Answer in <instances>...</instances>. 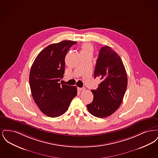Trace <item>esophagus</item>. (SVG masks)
<instances>
[{"mask_svg":"<svg viewBox=\"0 0 158 158\" xmlns=\"http://www.w3.org/2000/svg\"><path fill=\"white\" fill-rule=\"evenodd\" d=\"M77 90H79V92H82V91L85 90V88H78Z\"/></svg>","mask_w":158,"mask_h":158,"instance_id":"esophagus-1","label":"esophagus"}]
</instances>
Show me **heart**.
Returning a JSON list of instances; mask_svg holds the SVG:
<instances>
[{"mask_svg":"<svg viewBox=\"0 0 158 158\" xmlns=\"http://www.w3.org/2000/svg\"><path fill=\"white\" fill-rule=\"evenodd\" d=\"M94 52V47L90 43H84L83 44L80 53L81 54H92Z\"/></svg>","mask_w":158,"mask_h":158,"instance_id":"1","label":"heart"}]
</instances>
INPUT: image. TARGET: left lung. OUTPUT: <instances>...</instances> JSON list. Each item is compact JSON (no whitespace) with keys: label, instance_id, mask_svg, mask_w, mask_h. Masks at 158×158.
<instances>
[{"label":"left lung","instance_id":"8db88e82","mask_svg":"<svg viewBox=\"0 0 158 158\" xmlns=\"http://www.w3.org/2000/svg\"><path fill=\"white\" fill-rule=\"evenodd\" d=\"M94 77L102 82L97 89L91 90L92 102L86 105L95 117L105 118L113 114L120 106L127 86V76L120 57L107 45L100 49Z\"/></svg>","mask_w":158,"mask_h":158}]
</instances>
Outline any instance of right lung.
Instances as JSON below:
<instances>
[{"label": "right lung", "instance_id": "right-lung-1", "mask_svg": "<svg viewBox=\"0 0 158 158\" xmlns=\"http://www.w3.org/2000/svg\"><path fill=\"white\" fill-rule=\"evenodd\" d=\"M77 42L63 41L48 45L38 54L31 68L29 82L34 100L40 111L50 117H57L68 110L77 95V88L60 85L64 73V58Z\"/></svg>", "mask_w": 158, "mask_h": 158}]
</instances>
